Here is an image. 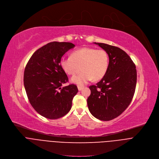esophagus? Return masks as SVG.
Instances as JSON below:
<instances>
[{"label": "esophagus", "mask_w": 159, "mask_h": 159, "mask_svg": "<svg viewBox=\"0 0 159 159\" xmlns=\"http://www.w3.org/2000/svg\"><path fill=\"white\" fill-rule=\"evenodd\" d=\"M84 86H78V89H79V91H81L82 89H84Z\"/></svg>", "instance_id": "1"}]
</instances>
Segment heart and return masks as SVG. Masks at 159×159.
Listing matches in <instances>:
<instances>
[{"instance_id":"1","label":"heart","mask_w":159,"mask_h":159,"mask_svg":"<svg viewBox=\"0 0 159 159\" xmlns=\"http://www.w3.org/2000/svg\"><path fill=\"white\" fill-rule=\"evenodd\" d=\"M60 65L66 73L74 76L83 70L79 75L71 79L72 82L84 85L91 80L102 79L109 66V56L106 51L91 47H83L73 51L71 57H62Z\"/></svg>"}]
</instances>
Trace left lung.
Segmentation results:
<instances>
[{
  "mask_svg": "<svg viewBox=\"0 0 159 159\" xmlns=\"http://www.w3.org/2000/svg\"><path fill=\"white\" fill-rule=\"evenodd\" d=\"M106 51L109 58L107 71L102 79L89 88L88 106L91 114L102 121L117 118L131 103L137 82L136 67L133 61L121 48L95 43Z\"/></svg>",
  "mask_w": 159,
  "mask_h": 159,
  "instance_id": "left-lung-1",
  "label": "left lung"
}]
</instances>
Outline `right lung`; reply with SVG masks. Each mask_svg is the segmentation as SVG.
Listing matches in <instances>:
<instances>
[{"instance_id":"add662e5","label":"right lung","mask_w":159,"mask_h":159,"mask_svg":"<svg viewBox=\"0 0 159 159\" xmlns=\"http://www.w3.org/2000/svg\"><path fill=\"white\" fill-rule=\"evenodd\" d=\"M74 47L68 42H50L32 55L25 68L24 84L29 101L46 118L56 120L66 115L78 92L75 84L61 87L68 82V77L60 61Z\"/></svg>"}]
</instances>
